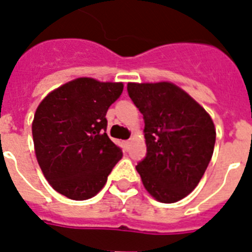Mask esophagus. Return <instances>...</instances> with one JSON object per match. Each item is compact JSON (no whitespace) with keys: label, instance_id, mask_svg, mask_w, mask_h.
I'll list each match as a JSON object with an SVG mask.
<instances>
[{"label":"esophagus","instance_id":"esophagus-1","mask_svg":"<svg viewBox=\"0 0 252 252\" xmlns=\"http://www.w3.org/2000/svg\"><path fill=\"white\" fill-rule=\"evenodd\" d=\"M130 143H132V139H126V141H124V146H126V149H129Z\"/></svg>","mask_w":252,"mask_h":252}]
</instances>
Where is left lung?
<instances>
[{
    "mask_svg": "<svg viewBox=\"0 0 252 252\" xmlns=\"http://www.w3.org/2000/svg\"><path fill=\"white\" fill-rule=\"evenodd\" d=\"M126 90L145 120L147 154L136 166L143 186L158 201H179L196 188L210 162L214 123L172 83H128Z\"/></svg>",
    "mask_w": 252,
    "mask_h": 252,
    "instance_id": "obj_1",
    "label": "left lung"
}]
</instances>
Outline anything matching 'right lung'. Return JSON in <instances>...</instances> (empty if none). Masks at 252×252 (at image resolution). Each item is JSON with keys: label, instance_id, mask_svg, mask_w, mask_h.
<instances>
[{"label": "right lung", "instance_id": "1", "mask_svg": "<svg viewBox=\"0 0 252 252\" xmlns=\"http://www.w3.org/2000/svg\"><path fill=\"white\" fill-rule=\"evenodd\" d=\"M123 83L78 78L51 92L32 124L35 156L55 191L71 200L94 197L123 156L106 134V113Z\"/></svg>", "mask_w": 252, "mask_h": 252}]
</instances>
